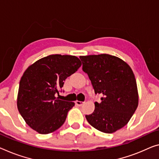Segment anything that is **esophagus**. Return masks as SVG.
I'll use <instances>...</instances> for the list:
<instances>
[{"mask_svg":"<svg viewBox=\"0 0 159 159\" xmlns=\"http://www.w3.org/2000/svg\"><path fill=\"white\" fill-rule=\"evenodd\" d=\"M75 104H76L77 106H79V107H81V106H82L83 104H84V102H80V101H76L75 102Z\"/></svg>","mask_w":159,"mask_h":159,"instance_id":"34e87169","label":"esophagus"}]
</instances>
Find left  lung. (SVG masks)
Wrapping results in <instances>:
<instances>
[{"instance_id":"left-lung-1","label":"left lung","mask_w":159,"mask_h":159,"mask_svg":"<svg viewBox=\"0 0 159 159\" xmlns=\"http://www.w3.org/2000/svg\"><path fill=\"white\" fill-rule=\"evenodd\" d=\"M80 58L95 94L103 96L100 103H94L93 113L85 116L87 120L102 132H115L128 123L138 107L137 85L132 70L124 60L110 55Z\"/></svg>"}]
</instances>
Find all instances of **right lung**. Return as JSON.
I'll return each instance as SVG.
<instances>
[{
  "instance_id": "add662e5",
  "label": "right lung",
  "mask_w": 159,
  "mask_h": 159,
  "mask_svg": "<svg viewBox=\"0 0 159 159\" xmlns=\"http://www.w3.org/2000/svg\"><path fill=\"white\" fill-rule=\"evenodd\" d=\"M82 65L75 56L51 55L29 66L19 84L17 106L26 124L41 134L52 133L65 123L72 102L56 97L66 78Z\"/></svg>"
}]
</instances>
